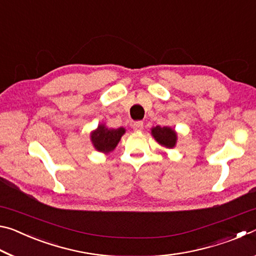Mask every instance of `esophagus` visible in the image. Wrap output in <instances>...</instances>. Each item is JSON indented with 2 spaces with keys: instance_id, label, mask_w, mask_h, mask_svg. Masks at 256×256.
Masks as SVG:
<instances>
[{
  "instance_id": "obj_1",
  "label": "esophagus",
  "mask_w": 256,
  "mask_h": 256,
  "mask_svg": "<svg viewBox=\"0 0 256 256\" xmlns=\"http://www.w3.org/2000/svg\"><path fill=\"white\" fill-rule=\"evenodd\" d=\"M133 130H134V131H136V132L142 131V130H144V122H140V120H138V122L134 123L133 124Z\"/></svg>"
}]
</instances>
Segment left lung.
Listing matches in <instances>:
<instances>
[{
    "label": "left lung",
    "mask_w": 256,
    "mask_h": 256,
    "mask_svg": "<svg viewBox=\"0 0 256 256\" xmlns=\"http://www.w3.org/2000/svg\"><path fill=\"white\" fill-rule=\"evenodd\" d=\"M151 136L160 146L167 149L175 148L177 144V132L170 126H154L151 128Z\"/></svg>",
    "instance_id": "1"
}]
</instances>
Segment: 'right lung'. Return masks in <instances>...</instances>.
Segmentation results:
<instances>
[{
	"instance_id": "right-lung-1",
	"label": "right lung",
	"mask_w": 256,
	"mask_h": 256,
	"mask_svg": "<svg viewBox=\"0 0 256 256\" xmlns=\"http://www.w3.org/2000/svg\"><path fill=\"white\" fill-rule=\"evenodd\" d=\"M124 134L125 128L122 126L112 128L106 126V124H99L98 128L90 133V141L99 152L110 154L116 148Z\"/></svg>"
}]
</instances>
